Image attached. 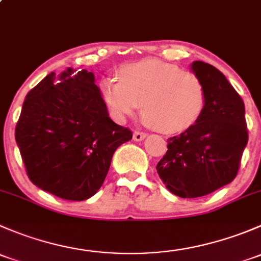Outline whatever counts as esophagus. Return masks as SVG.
<instances>
[{"mask_svg":"<svg viewBox=\"0 0 261 261\" xmlns=\"http://www.w3.org/2000/svg\"><path fill=\"white\" fill-rule=\"evenodd\" d=\"M145 138H146L145 133H141V131H135V133H134V140L135 141H141Z\"/></svg>","mask_w":261,"mask_h":261,"instance_id":"obj_1","label":"esophagus"}]
</instances>
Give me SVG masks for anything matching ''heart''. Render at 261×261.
I'll return each mask as SVG.
<instances>
[{
  "label": "heart",
  "instance_id": "1",
  "mask_svg": "<svg viewBox=\"0 0 261 261\" xmlns=\"http://www.w3.org/2000/svg\"><path fill=\"white\" fill-rule=\"evenodd\" d=\"M118 80L102 81L105 103L117 120L138 114L143 105L145 123L164 134L193 127L203 115L207 89L198 75L162 60H143L118 69Z\"/></svg>",
  "mask_w": 261,
  "mask_h": 261
}]
</instances>
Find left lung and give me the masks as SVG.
<instances>
[{"instance_id":"8db88e82","label":"left lung","mask_w":261,"mask_h":261,"mask_svg":"<svg viewBox=\"0 0 261 261\" xmlns=\"http://www.w3.org/2000/svg\"><path fill=\"white\" fill-rule=\"evenodd\" d=\"M192 70L206 86V110L193 127L168 139L156 165L163 183L181 198L206 196L235 179L249 139L244 101L225 75L199 60Z\"/></svg>"}]
</instances>
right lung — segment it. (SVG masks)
Listing matches in <instances>:
<instances>
[{"label": "right lung", "instance_id": "1", "mask_svg": "<svg viewBox=\"0 0 261 261\" xmlns=\"http://www.w3.org/2000/svg\"><path fill=\"white\" fill-rule=\"evenodd\" d=\"M15 139L29 179L43 191L84 201L103 184L130 128L110 118L93 73L54 72L25 97Z\"/></svg>", "mask_w": 261, "mask_h": 261}]
</instances>
